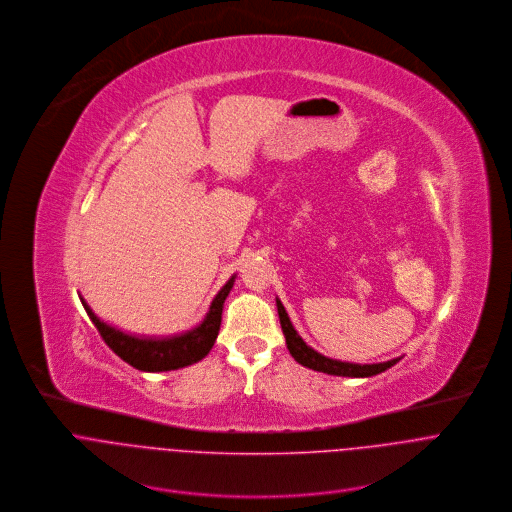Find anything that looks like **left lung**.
Wrapping results in <instances>:
<instances>
[{
  "mask_svg": "<svg viewBox=\"0 0 512 512\" xmlns=\"http://www.w3.org/2000/svg\"><path fill=\"white\" fill-rule=\"evenodd\" d=\"M276 306H278V317H280V327H282V333L286 337V347L290 351V355L304 367L309 369H315V371H323V373H329V375H341V377H371V375H377L385 369H389L391 365H395L399 359H391V361H385V363H373V365H355V363H343V361H335V359H329L321 353H317L315 349H311L309 345H306L298 333L294 331L282 302L276 298Z\"/></svg>",
  "mask_w": 512,
  "mask_h": 512,
  "instance_id": "left-lung-1",
  "label": "left lung"
}]
</instances>
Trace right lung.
<instances>
[{
	"label": "right lung",
	"instance_id": "obj_1",
	"mask_svg": "<svg viewBox=\"0 0 512 512\" xmlns=\"http://www.w3.org/2000/svg\"><path fill=\"white\" fill-rule=\"evenodd\" d=\"M232 286H234V276L224 284V288L212 300L210 313L199 327L169 339H137V337L125 335L102 323L90 311V306L82 298L80 300L90 321L94 323L96 331L100 333L102 341H105L125 363L133 365L139 371H171V369L197 363L212 351L222 325L224 300L230 294Z\"/></svg>",
	"mask_w": 512,
	"mask_h": 512
}]
</instances>
